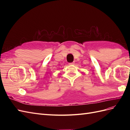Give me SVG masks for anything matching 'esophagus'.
<instances>
[{"label":"esophagus","instance_id":"34e87169","mask_svg":"<svg viewBox=\"0 0 130 130\" xmlns=\"http://www.w3.org/2000/svg\"><path fill=\"white\" fill-rule=\"evenodd\" d=\"M74 63H75V62H72V63H69V65H73V64H74Z\"/></svg>","mask_w":130,"mask_h":130}]
</instances>
